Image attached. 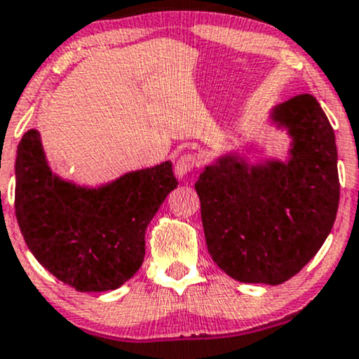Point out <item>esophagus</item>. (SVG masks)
<instances>
[{
  "label": "esophagus",
  "mask_w": 359,
  "mask_h": 359,
  "mask_svg": "<svg viewBox=\"0 0 359 359\" xmlns=\"http://www.w3.org/2000/svg\"><path fill=\"white\" fill-rule=\"evenodd\" d=\"M198 165L199 156L194 155V153H186V155H182L175 161V175L179 177V179H184V177H187L192 168H196Z\"/></svg>",
  "instance_id": "1"
}]
</instances>
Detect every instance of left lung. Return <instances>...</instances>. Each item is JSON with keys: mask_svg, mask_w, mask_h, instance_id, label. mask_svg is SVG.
I'll use <instances>...</instances> for the list:
<instances>
[{"mask_svg": "<svg viewBox=\"0 0 359 359\" xmlns=\"http://www.w3.org/2000/svg\"><path fill=\"white\" fill-rule=\"evenodd\" d=\"M273 121L293 137L288 163L249 167L222 156L196 182L212 261L240 283L281 285L332 230L339 206L334 129L309 93L283 102Z\"/></svg>", "mask_w": 359, "mask_h": 359, "instance_id": "obj_1", "label": "left lung"}]
</instances>
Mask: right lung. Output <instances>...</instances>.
<instances>
[{
	"label": "right lung",
	"mask_w": 359,
	"mask_h": 359,
	"mask_svg": "<svg viewBox=\"0 0 359 359\" xmlns=\"http://www.w3.org/2000/svg\"><path fill=\"white\" fill-rule=\"evenodd\" d=\"M15 215L39 262L76 291L119 288L144 259V231L177 187L172 163L86 189L50 172L37 129L20 141Z\"/></svg>",
	"instance_id": "1"
}]
</instances>
